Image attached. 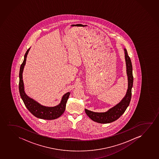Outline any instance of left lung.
Returning a JSON list of instances; mask_svg holds the SVG:
<instances>
[{
	"label": "left lung",
	"instance_id": "left-lung-1",
	"mask_svg": "<svg viewBox=\"0 0 159 159\" xmlns=\"http://www.w3.org/2000/svg\"><path fill=\"white\" fill-rule=\"evenodd\" d=\"M126 71L128 77V89L125 97L119 103L103 112H93L85 109V111L90 119L100 123H109L116 121L123 115L129 106L131 98V89L133 84V67L131 60L128 55L127 50L124 49Z\"/></svg>",
	"mask_w": 159,
	"mask_h": 159
}]
</instances>
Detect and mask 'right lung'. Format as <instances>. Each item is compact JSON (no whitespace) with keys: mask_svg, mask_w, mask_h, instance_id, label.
<instances>
[{"mask_svg":"<svg viewBox=\"0 0 159 159\" xmlns=\"http://www.w3.org/2000/svg\"><path fill=\"white\" fill-rule=\"evenodd\" d=\"M30 48L26 52L23 62L21 64L19 71V90L20 95L24 104L32 115L39 119L51 120L58 118L63 114L66 109V104L69 97L70 93H65L61 98L59 104L55 107H46L43 106L35 100L28 96L24 90V84L23 80V72L25 65L26 57Z\"/></svg>","mask_w":159,"mask_h":159,"instance_id":"add662e5","label":"right lung"}]
</instances>
